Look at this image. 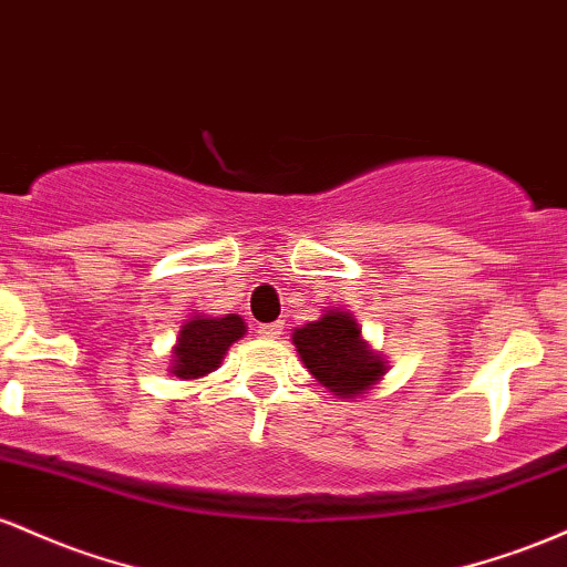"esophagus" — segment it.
<instances>
[{"instance_id": "1", "label": "esophagus", "mask_w": 567, "mask_h": 567, "mask_svg": "<svg viewBox=\"0 0 567 567\" xmlns=\"http://www.w3.org/2000/svg\"><path fill=\"white\" fill-rule=\"evenodd\" d=\"M257 332L262 337H270V340H276V337H281L284 332V321H272V323H259Z\"/></svg>"}]
</instances>
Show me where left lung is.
<instances>
[{
  "label": "left lung",
  "instance_id": "obj_1",
  "mask_svg": "<svg viewBox=\"0 0 567 567\" xmlns=\"http://www.w3.org/2000/svg\"><path fill=\"white\" fill-rule=\"evenodd\" d=\"M291 340L308 372L342 399L367 391L385 372V361L364 346L359 323L351 313L327 310L321 321L295 329Z\"/></svg>",
  "mask_w": 567,
  "mask_h": 567
}]
</instances>
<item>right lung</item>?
<instances>
[{
    "instance_id": "add662e5",
    "label": "right lung",
    "mask_w": 567,
    "mask_h": 567,
    "mask_svg": "<svg viewBox=\"0 0 567 567\" xmlns=\"http://www.w3.org/2000/svg\"><path fill=\"white\" fill-rule=\"evenodd\" d=\"M246 334V323L240 316L225 318H193L182 327L179 340H176V378H203L214 372L225 359L227 348L238 337Z\"/></svg>"
}]
</instances>
